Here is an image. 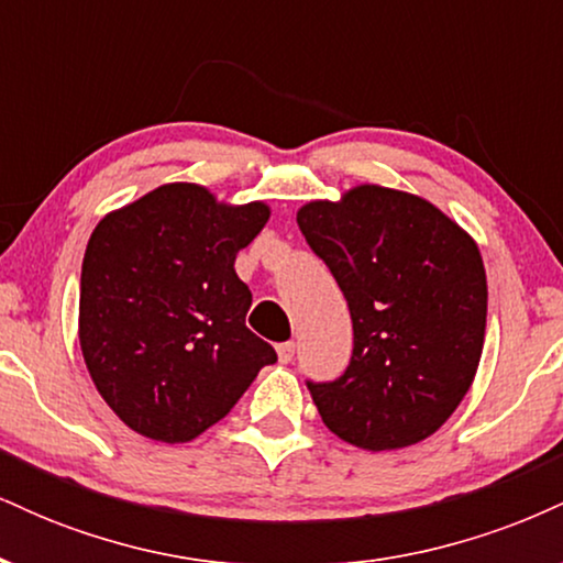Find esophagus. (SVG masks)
I'll use <instances>...</instances> for the list:
<instances>
[{
	"label": "esophagus",
	"instance_id": "1",
	"mask_svg": "<svg viewBox=\"0 0 563 563\" xmlns=\"http://www.w3.org/2000/svg\"><path fill=\"white\" fill-rule=\"evenodd\" d=\"M296 354V344L294 341H286V344H277V357H280V363H290Z\"/></svg>",
	"mask_w": 563,
	"mask_h": 563
}]
</instances>
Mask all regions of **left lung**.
<instances>
[{"label":"left lung","instance_id":"1","mask_svg":"<svg viewBox=\"0 0 563 563\" xmlns=\"http://www.w3.org/2000/svg\"><path fill=\"white\" fill-rule=\"evenodd\" d=\"M352 314L344 376L312 384L322 423L367 452L431 437L463 402L482 360L487 275L479 245L434 203L357 185L296 214Z\"/></svg>","mask_w":563,"mask_h":563}]
</instances>
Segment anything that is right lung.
Listing matches in <instances>:
<instances>
[{"label": "right lung", "instance_id": "add662e5", "mask_svg": "<svg viewBox=\"0 0 563 563\" xmlns=\"http://www.w3.org/2000/svg\"><path fill=\"white\" fill-rule=\"evenodd\" d=\"M269 219L264 200L224 203L169 183L97 222L84 251L79 344L108 407L137 434L192 442L222 421L275 349L245 328L235 273Z\"/></svg>", "mask_w": 563, "mask_h": 563}]
</instances>
